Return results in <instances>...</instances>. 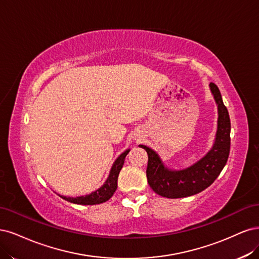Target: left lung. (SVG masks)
Segmentation results:
<instances>
[{"mask_svg": "<svg viewBox=\"0 0 259 259\" xmlns=\"http://www.w3.org/2000/svg\"><path fill=\"white\" fill-rule=\"evenodd\" d=\"M218 106V129L212 147L199 160L183 169L166 165L153 148L140 144L148 155L146 170L151 188L161 197L177 199L201 193L218 179L226 165L230 152V118L224 105L220 89L213 82L208 85Z\"/></svg>", "mask_w": 259, "mask_h": 259, "instance_id": "1", "label": "left lung"}]
</instances>
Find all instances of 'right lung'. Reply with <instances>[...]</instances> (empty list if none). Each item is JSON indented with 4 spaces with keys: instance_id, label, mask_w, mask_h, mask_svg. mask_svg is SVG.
I'll list each match as a JSON object with an SVG mask.
<instances>
[{
    "instance_id": "right-lung-1",
    "label": "right lung",
    "mask_w": 259,
    "mask_h": 259,
    "mask_svg": "<svg viewBox=\"0 0 259 259\" xmlns=\"http://www.w3.org/2000/svg\"><path fill=\"white\" fill-rule=\"evenodd\" d=\"M130 152V148L126 149L123 153H121L117 158H116L115 161L113 162L110 173H108V177L103 183L101 187H99L93 193H90L85 196H78V197H66L59 195L62 199L66 200L71 203L75 204H81V205H94V204H100L106 202L108 199H111L114 193L117 189V180L119 172L122 168L124 159H126V156Z\"/></svg>"
}]
</instances>
